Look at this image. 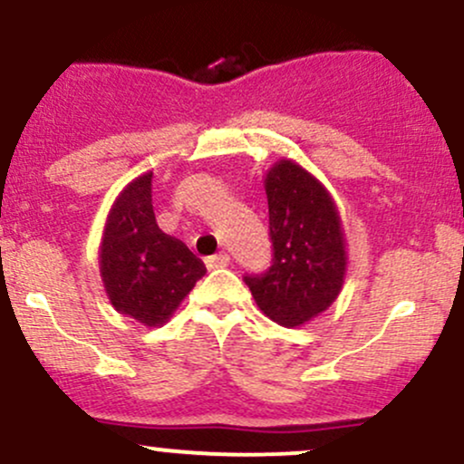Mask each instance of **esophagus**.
<instances>
[{"label":"esophagus","instance_id":"esophagus-1","mask_svg":"<svg viewBox=\"0 0 464 464\" xmlns=\"http://www.w3.org/2000/svg\"><path fill=\"white\" fill-rule=\"evenodd\" d=\"M231 264V257L227 256V253H220V256H213V257H207V268L208 271H213V268H224Z\"/></svg>","mask_w":464,"mask_h":464}]
</instances>
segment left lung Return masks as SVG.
Returning <instances> with one entry per match:
<instances>
[{"mask_svg": "<svg viewBox=\"0 0 464 464\" xmlns=\"http://www.w3.org/2000/svg\"><path fill=\"white\" fill-rule=\"evenodd\" d=\"M273 266L246 275L253 299L275 324L297 328L333 306L343 288L348 251L333 196L290 158L264 178Z\"/></svg>", "mask_w": 464, "mask_h": 464, "instance_id": "1", "label": "left lung"}]
</instances>
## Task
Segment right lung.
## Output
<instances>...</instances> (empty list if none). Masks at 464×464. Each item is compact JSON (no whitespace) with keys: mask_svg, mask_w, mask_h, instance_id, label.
I'll use <instances>...</instances> for the list:
<instances>
[{"mask_svg":"<svg viewBox=\"0 0 464 464\" xmlns=\"http://www.w3.org/2000/svg\"><path fill=\"white\" fill-rule=\"evenodd\" d=\"M147 171L116 196L99 246V268L110 304L147 328L169 322L207 273L189 248L158 228Z\"/></svg>","mask_w":464,"mask_h":464,"instance_id":"1","label":"right lung"}]
</instances>
